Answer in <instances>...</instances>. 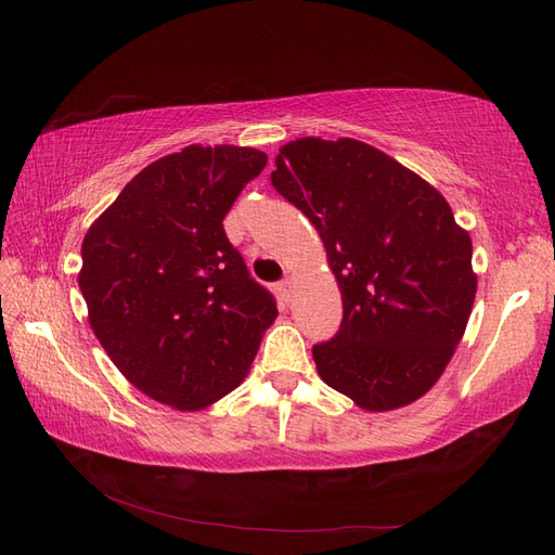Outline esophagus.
<instances>
[{
  "label": "esophagus",
  "instance_id": "obj_1",
  "mask_svg": "<svg viewBox=\"0 0 555 555\" xmlns=\"http://www.w3.org/2000/svg\"><path fill=\"white\" fill-rule=\"evenodd\" d=\"M279 291H281V296H284L286 300H291V298H293V293H296V279H293V276H286L284 281H281Z\"/></svg>",
  "mask_w": 555,
  "mask_h": 555
}]
</instances>
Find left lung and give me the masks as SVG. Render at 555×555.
<instances>
[{"instance_id":"1","label":"left lung","mask_w":555,"mask_h":555,"mask_svg":"<svg viewBox=\"0 0 555 555\" xmlns=\"http://www.w3.org/2000/svg\"><path fill=\"white\" fill-rule=\"evenodd\" d=\"M271 185L320 233L344 300L317 374L367 412L415 403L441 379L475 305L473 238L446 197L356 138H298Z\"/></svg>"}]
</instances>
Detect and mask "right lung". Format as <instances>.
Returning a JSON list of instances; mask_svg holds the SVG:
<instances>
[{"mask_svg": "<svg viewBox=\"0 0 555 555\" xmlns=\"http://www.w3.org/2000/svg\"><path fill=\"white\" fill-rule=\"evenodd\" d=\"M264 167L255 147L188 145L133 176L82 238L92 332L157 403L195 412L231 393L279 317L223 231Z\"/></svg>", "mask_w": 555, "mask_h": 555, "instance_id": "1", "label": "right lung"}]
</instances>
